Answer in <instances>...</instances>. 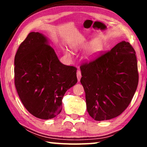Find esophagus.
I'll use <instances>...</instances> for the list:
<instances>
[{"instance_id": "esophagus-1", "label": "esophagus", "mask_w": 147, "mask_h": 147, "mask_svg": "<svg viewBox=\"0 0 147 147\" xmlns=\"http://www.w3.org/2000/svg\"><path fill=\"white\" fill-rule=\"evenodd\" d=\"M76 76H77V78H78V82H79L80 80L81 77H82L81 71H80V70L77 71V72H76Z\"/></svg>"}]
</instances>
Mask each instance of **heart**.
<instances>
[{
    "label": "heart",
    "instance_id": "b5f03b06",
    "mask_svg": "<svg viewBox=\"0 0 147 147\" xmlns=\"http://www.w3.org/2000/svg\"><path fill=\"white\" fill-rule=\"evenodd\" d=\"M99 48H100V43H99V42L97 41H94L93 43L91 45L90 48L89 49L88 57H87V58L88 59L93 58V57L94 56V54L97 53V51L99 50ZM65 54L66 55L70 56V53H69L68 50L67 49L65 50Z\"/></svg>",
    "mask_w": 147,
    "mask_h": 147
}]
</instances>
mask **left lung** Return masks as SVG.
I'll list each match as a JSON object with an SVG mask.
<instances>
[{
    "label": "left lung",
    "instance_id": "8db88e82",
    "mask_svg": "<svg viewBox=\"0 0 147 147\" xmlns=\"http://www.w3.org/2000/svg\"><path fill=\"white\" fill-rule=\"evenodd\" d=\"M80 67L87 110L92 118L109 120L127 108L139 81L136 52L130 43L121 41Z\"/></svg>",
    "mask_w": 147,
    "mask_h": 147
}]
</instances>
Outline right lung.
<instances>
[{
    "instance_id": "obj_1",
    "label": "right lung",
    "mask_w": 147,
    "mask_h": 147,
    "mask_svg": "<svg viewBox=\"0 0 147 147\" xmlns=\"http://www.w3.org/2000/svg\"><path fill=\"white\" fill-rule=\"evenodd\" d=\"M14 64L15 86L25 108L41 119L58 115L65 93L78 81L76 67L62 64L48 39L34 32L19 45Z\"/></svg>"
}]
</instances>
